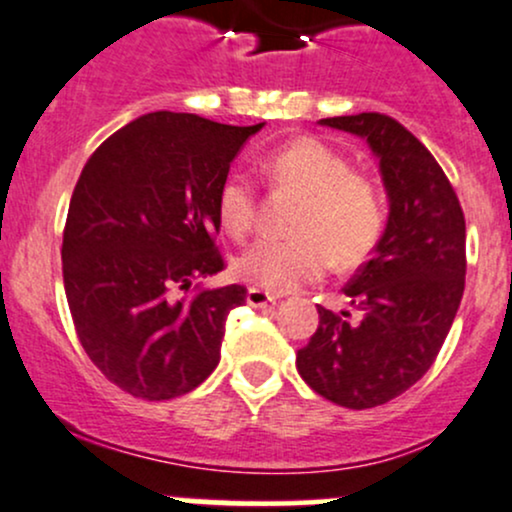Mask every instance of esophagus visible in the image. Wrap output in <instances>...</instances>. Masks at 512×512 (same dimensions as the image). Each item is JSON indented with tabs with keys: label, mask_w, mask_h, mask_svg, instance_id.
<instances>
[{
	"label": "esophagus",
	"mask_w": 512,
	"mask_h": 512,
	"mask_svg": "<svg viewBox=\"0 0 512 512\" xmlns=\"http://www.w3.org/2000/svg\"><path fill=\"white\" fill-rule=\"evenodd\" d=\"M245 301H248V305H252V308H264V305L274 303L276 296H272L269 291H262V289H248V296H245Z\"/></svg>",
	"instance_id": "esophagus-1"
}]
</instances>
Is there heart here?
<instances>
[{"mask_svg": "<svg viewBox=\"0 0 512 512\" xmlns=\"http://www.w3.org/2000/svg\"><path fill=\"white\" fill-rule=\"evenodd\" d=\"M262 168L276 185L305 195L293 221L298 236L255 240L233 262L238 279L257 289L291 291L325 274L332 257L349 267L368 255L383 228V207L373 182L354 173L342 154L317 139H291L269 151ZM255 211L252 180L245 173L228 175L216 197L223 231L243 238Z\"/></svg>", "mask_w": 512, "mask_h": 512, "instance_id": "b5f03b06", "label": "heart"}]
</instances>
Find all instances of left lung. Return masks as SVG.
Here are the masks:
<instances>
[{"label":"left lung","mask_w":512,"mask_h":512,"mask_svg":"<svg viewBox=\"0 0 512 512\" xmlns=\"http://www.w3.org/2000/svg\"><path fill=\"white\" fill-rule=\"evenodd\" d=\"M378 158L387 204L373 257L344 286L351 310L317 305L320 325L296 366L317 395L370 409L407 392L436 361L464 291V214L443 168L409 129L380 113L325 117Z\"/></svg>","instance_id":"obj_1"}]
</instances>
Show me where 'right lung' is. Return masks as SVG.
<instances>
[{
    "mask_svg": "<svg viewBox=\"0 0 512 512\" xmlns=\"http://www.w3.org/2000/svg\"><path fill=\"white\" fill-rule=\"evenodd\" d=\"M262 127L158 110L117 129L81 170L62 240L64 293L93 366L132 397H180L219 366L245 286L192 281L223 269L216 197Z\"/></svg>",
    "mask_w": 512,
    "mask_h": 512,
    "instance_id": "obj_1",
    "label": "right lung"
}]
</instances>
